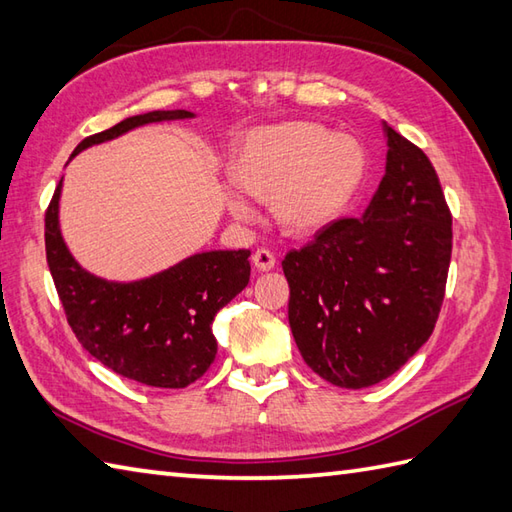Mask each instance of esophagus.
<instances>
[{
	"instance_id": "esophagus-1",
	"label": "esophagus",
	"mask_w": 512,
	"mask_h": 512,
	"mask_svg": "<svg viewBox=\"0 0 512 512\" xmlns=\"http://www.w3.org/2000/svg\"><path fill=\"white\" fill-rule=\"evenodd\" d=\"M275 264H277V259L273 253H270V250H266V248L255 250L253 266L259 270V273H268V270L275 268Z\"/></svg>"
}]
</instances>
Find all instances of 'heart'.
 <instances>
[{
	"label": "heart",
	"instance_id": "heart-1",
	"mask_svg": "<svg viewBox=\"0 0 512 512\" xmlns=\"http://www.w3.org/2000/svg\"><path fill=\"white\" fill-rule=\"evenodd\" d=\"M228 176L246 198L268 202L273 220L292 235H312L334 224L365 176L358 138L321 123L288 121L250 129L237 140ZM228 211L250 220L253 209L228 195Z\"/></svg>",
	"mask_w": 512,
	"mask_h": 512
}]
</instances>
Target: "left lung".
<instances>
[{
	"label": "left lung",
	"instance_id": "left-lung-1",
	"mask_svg": "<svg viewBox=\"0 0 512 512\" xmlns=\"http://www.w3.org/2000/svg\"><path fill=\"white\" fill-rule=\"evenodd\" d=\"M387 165L372 202L290 250L288 321L314 374L345 389L396 374L436 328L451 213L424 151L383 123Z\"/></svg>",
	"mask_w": 512,
	"mask_h": 512
}]
</instances>
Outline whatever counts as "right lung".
Here are the masks:
<instances>
[{"mask_svg":"<svg viewBox=\"0 0 512 512\" xmlns=\"http://www.w3.org/2000/svg\"><path fill=\"white\" fill-rule=\"evenodd\" d=\"M195 118L187 110L129 116L74 149L107 143L136 127ZM61 187L46 211V257L79 343L96 361L136 383L182 389L211 367L217 354L213 319L250 279V250H204L156 275L112 281L85 270L65 244L59 222Z\"/></svg>","mask_w":512,"mask_h":512,"instance_id":"obj_1","label":"right lung"}]
</instances>
